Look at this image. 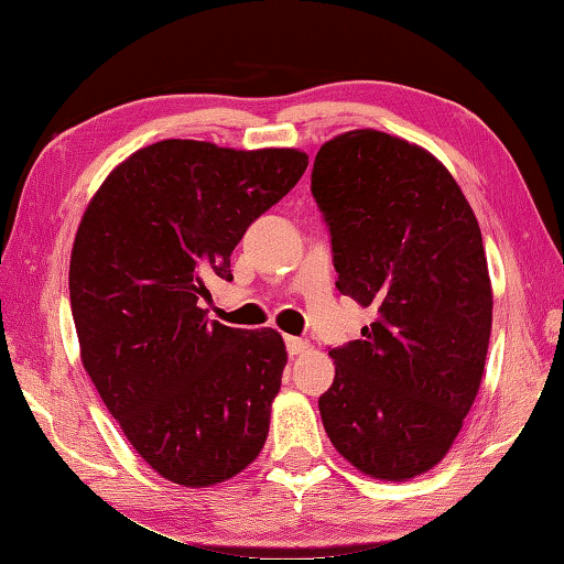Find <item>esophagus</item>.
<instances>
[{
  "label": "esophagus",
  "instance_id": "1",
  "mask_svg": "<svg viewBox=\"0 0 564 564\" xmlns=\"http://www.w3.org/2000/svg\"><path fill=\"white\" fill-rule=\"evenodd\" d=\"M284 344H288V351H290V357H300V354L310 351V341L297 339V337H284Z\"/></svg>",
  "mask_w": 564,
  "mask_h": 564
}]
</instances>
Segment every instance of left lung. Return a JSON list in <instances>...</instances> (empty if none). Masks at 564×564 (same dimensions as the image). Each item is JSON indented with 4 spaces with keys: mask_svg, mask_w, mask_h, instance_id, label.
<instances>
[{
    "mask_svg": "<svg viewBox=\"0 0 564 564\" xmlns=\"http://www.w3.org/2000/svg\"><path fill=\"white\" fill-rule=\"evenodd\" d=\"M312 195L337 290L377 322L332 349L324 431L354 468L409 480L443 460L478 397L492 324L476 215L421 145L359 128L319 148Z\"/></svg>",
    "mask_w": 564,
    "mask_h": 564,
    "instance_id": "left-lung-1",
    "label": "left lung"
}]
</instances>
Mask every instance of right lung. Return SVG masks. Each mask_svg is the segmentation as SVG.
Listing matches in <instances>:
<instances>
[{"label":"right lung","mask_w":564,"mask_h":564,"mask_svg":"<svg viewBox=\"0 0 564 564\" xmlns=\"http://www.w3.org/2000/svg\"><path fill=\"white\" fill-rule=\"evenodd\" d=\"M310 155L158 141L116 165L76 230L68 292L82 361L131 446L165 480L207 488L260 456L288 351L274 329L207 319L247 227Z\"/></svg>","instance_id":"obj_1"}]
</instances>
